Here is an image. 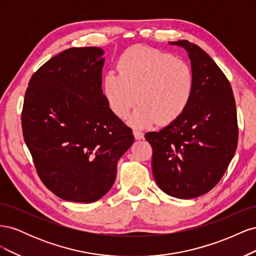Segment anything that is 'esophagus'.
<instances>
[{
	"mask_svg": "<svg viewBox=\"0 0 256 256\" xmlns=\"http://www.w3.org/2000/svg\"><path fill=\"white\" fill-rule=\"evenodd\" d=\"M134 136L136 140H142V138H144V134L138 130L134 131Z\"/></svg>",
	"mask_w": 256,
	"mask_h": 256,
	"instance_id": "1",
	"label": "esophagus"
}]
</instances>
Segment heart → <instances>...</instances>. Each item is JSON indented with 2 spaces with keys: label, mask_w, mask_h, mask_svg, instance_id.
Wrapping results in <instances>:
<instances>
[{
  "label": "heart",
  "mask_w": 256,
  "mask_h": 256,
  "mask_svg": "<svg viewBox=\"0 0 256 256\" xmlns=\"http://www.w3.org/2000/svg\"><path fill=\"white\" fill-rule=\"evenodd\" d=\"M118 74L106 72L102 92L111 111L128 120L134 128H146L159 122L168 125L187 109L194 90V74L190 65L173 54L146 46H134L124 52Z\"/></svg>",
  "instance_id": "b5f03b06"
}]
</instances>
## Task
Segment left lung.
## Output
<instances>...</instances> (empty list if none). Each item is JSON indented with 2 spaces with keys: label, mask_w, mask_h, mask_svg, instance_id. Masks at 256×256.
Segmentation results:
<instances>
[{
  "label": "left lung",
  "mask_w": 256,
  "mask_h": 256,
  "mask_svg": "<svg viewBox=\"0 0 256 256\" xmlns=\"http://www.w3.org/2000/svg\"><path fill=\"white\" fill-rule=\"evenodd\" d=\"M170 44L188 52L194 90L180 118L145 138L159 188L188 200L210 191L226 173L238 142L236 104L226 74L203 49L188 40Z\"/></svg>",
  "instance_id": "left-lung-1"
}]
</instances>
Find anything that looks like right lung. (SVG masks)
<instances>
[{
    "instance_id": "1",
    "label": "right lung",
    "mask_w": 256,
    "mask_h": 256,
    "mask_svg": "<svg viewBox=\"0 0 256 256\" xmlns=\"http://www.w3.org/2000/svg\"><path fill=\"white\" fill-rule=\"evenodd\" d=\"M104 50L69 48L32 76L22 132L38 176L56 196L92 203L111 189L134 138L102 88Z\"/></svg>"
}]
</instances>
